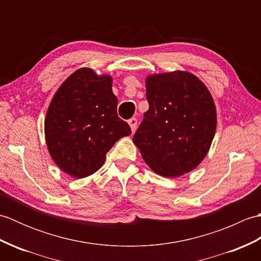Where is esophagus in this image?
Masks as SVG:
<instances>
[{
	"instance_id": "1",
	"label": "esophagus",
	"mask_w": 261,
	"mask_h": 261,
	"mask_svg": "<svg viewBox=\"0 0 261 261\" xmlns=\"http://www.w3.org/2000/svg\"><path fill=\"white\" fill-rule=\"evenodd\" d=\"M127 123H129L132 132H135V130L137 129V124H138L137 119H136V118H132V119H130L129 121H127Z\"/></svg>"
}]
</instances>
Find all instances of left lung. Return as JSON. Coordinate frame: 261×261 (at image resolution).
<instances>
[{
    "label": "left lung",
    "mask_w": 261,
    "mask_h": 261,
    "mask_svg": "<svg viewBox=\"0 0 261 261\" xmlns=\"http://www.w3.org/2000/svg\"><path fill=\"white\" fill-rule=\"evenodd\" d=\"M149 110L134 143L154 173L174 178L195 169L206 156L216 130L214 99L190 71L146 79Z\"/></svg>",
    "instance_id": "8db88e82"
}]
</instances>
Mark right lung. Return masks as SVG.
Masks as SVG:
<instances>
[{"label": "right lung", "instance_id": "right-lung-1", "mask_svg": "<svg viewBox=\"0 0 261 261\" xmlns=\"http://www.w3.org/2000/svg\"><path fill=\"white\" fill-rule=\"evenodd\" d=\"M116 105L112 76L83 67L65 80L45 119L48 151L60 170L74 178L94 174L114 143L131 135L129 124L118 116Z\"/></svg>", "mask_w": 261, "mask_h": 261}]
</instances>
